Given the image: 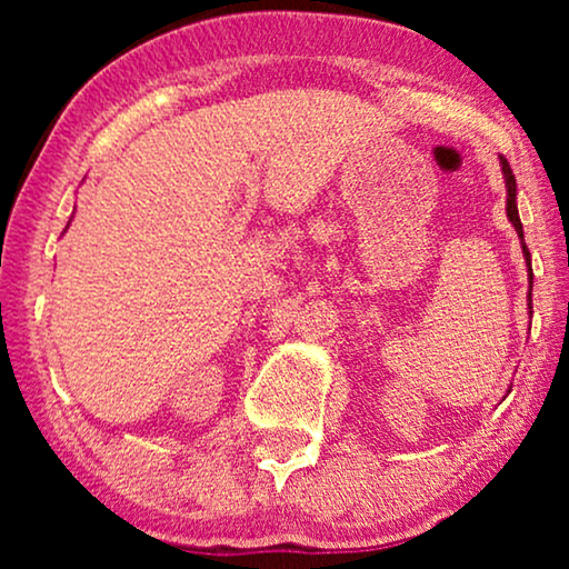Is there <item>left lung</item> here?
I'll use <instances>...</instances> for the list:
<instances>
[{"label":"left lung","instance_id":"obj_1","mask_svg":"<svg viewBox=\"0 0 569 569\" xmlns=\"http://www.w3.org/2000/svg\"><path fill=\"white\" fill-rule=\"evenodd\" d=\"M500 166H502V176H505V189H508V201H505V212H508V220L512 228H516L518 238H520V248H523V259H526V267H528V313H533L531 310V290H533V269H531V253H528L526 248V240H523V224H520V214H518V189H516V176H512V170L508 166V160L500 158Z\"/></svg>","mask_w":569,"mask_h":569}]
</instances>
